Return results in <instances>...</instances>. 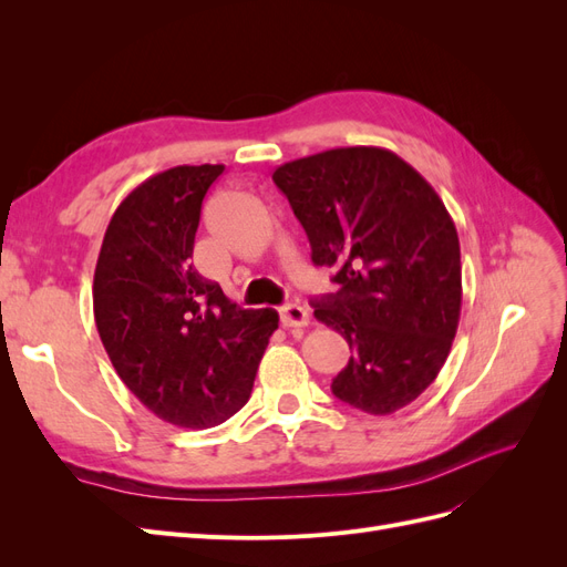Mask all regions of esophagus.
Segmentation results:
<instances>
[{
  "label": "esophagus",
  "instance_id": "esophagus-1",
  "mask_svg": "<svg viewBox=\"0 0 567 567\" xmlns=\"http://www.w3.org/2000/svg\"><path fill=\"white\" fill-rule=\"evenodd\" d=\"M279 315H281V323L286 326V329H305V326L310 323V312L296 302L284 305Z\"/></svg>",
  "mask_w": 567,
  "mask_h": 567
}]
</instances>
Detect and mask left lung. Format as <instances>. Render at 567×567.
I'll return each instance as SVG.
<instances>
[{
	"mask_svg": "<svg viewBox=\"0 0 567 567\" xmlns=\"http://www.w3.org/2000/svg\"><path fill=\"white\" fill-rule=\"evenodd\" d=\"M310 238L312 262L333 267L336 293L312 300L317 321L352 357L331 390L388 416L431 385L461 317V250L435 188L398 153L348 146L279 165L271 175Z\"/></svg>",
	"mask_w": 567,
	"mask_h": 567,
	"instance_id": "8db88e82",
	"label": "left lung"
}]
</instances>
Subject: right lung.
Here are the masks:
<instances>
[{
  "mask_svg": "<svg viewBox=\"0 0 567 567\" xmlns=\"http://www.w3.org/2000/svg\"><path fill=\"white\" fill-rule=\"evenodd\" d=\"M225 165H177L113 213L94 269V321L123 383L179 427H213L241 409L274 310H241L192 265L200 205Z\"/></svg>",
  "mask_w": 567,
  "mask_h": 567,
  "instance_id": "1",
  "label": "right lung"
}]
</instances>
